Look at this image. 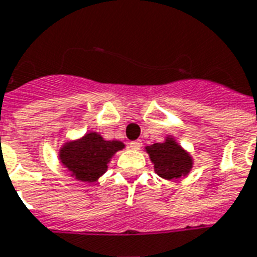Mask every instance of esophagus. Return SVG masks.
<instances>
[{
	"label": "esophagus",
	"instance_id": "obj_1",
	"mask_svg": "<svg viewBox=\"0 0 257 257\" xmlns=\"http://www.w3.org/2000/svg\"><path fill=\"white\" fill-rule=\"evenodd\" d=\"M141 145H143V143H141L140 140L131 141V143H129V148L135 149V151H139V149L141 148Z\"/></svg>",
	"mask_w": 257,
	"mask_h": 257
}]
</instances>
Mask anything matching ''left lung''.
<instances>
[{"mask_svg": "<svg viewBox=\"0 0 257 257\" xmlns=\"http://www.w3.org/2000/svg\"><path fill=\"white\" fill-rule=\"evenodd\" d=\"M149 159L155 164V172L165 180L180 179L192 169L193 160L185 149L171 136L164 143H155L145 148Z\"/></svg>", "mask_w": 257, "mask_h": 257, "instance_id": "1", "label": "left lung"}]
</instances>
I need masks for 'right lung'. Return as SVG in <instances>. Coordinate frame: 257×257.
I'll return each mask as SVG.
<instances>
[{
  "instance_id": "add662e5",
  "label": "right lung",
  "mask_w": 257,
  "mask_h": 257,
  "mask_svg": "<svg viewBox=\"0 0 257 257\" xmlns=\"http://www.w3.org/2000/svg\"><path fill=\"white\" fill-rule=\"evenodd\" d=\"M124 147L121 141H106L97 132H89L78 140L62 145L58 157L76 180L94 183L106 172L108 163L114 153Z\"/></svg>"
}]
</instances>
